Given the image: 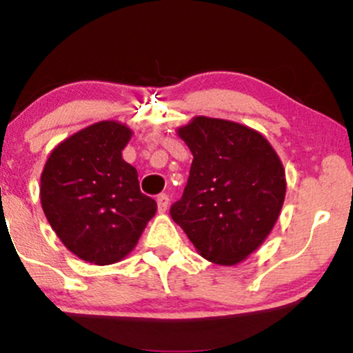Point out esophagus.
Segmentation results:
<instances>
[{"mask_svg": "<svg viewBox=\"0 0 353 353\" xmlns=\"http://www.w3.org/2000/svg\"><path fill=\"white\" fill-rule=\"evenodd\" d=\"M157 206H159V212L160 213H165L167 212V206H169V196L167 194H159L157 196Z\"/></svg>", "mask_w": 353, "mask_h": 353, "instance_id": "34e87169", "label": "esophagus"}]
</instances>
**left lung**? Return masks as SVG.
Masks as SVG:
<instances>
[{
    "instance_id": "1",
    "label": "left lung",
    "mask_w": 353,
    "mask_h": 353,
    "mask_svg": "<svg viewBox=\"0 0 353 353\" xmlns=\"http://www.w3.org/2000/svg\"><path fill=\"white\" fill-rule=\"evenodd\" d=\"M176 131L193 163L170 216L203 258L237 265L279 220L287 193L282 160L259 131L234 121L194 116Z\"/></svg>"
}]
</instances>
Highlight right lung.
<instances>
[{"label":"right lung","mask_w":353,"mask_h":353,"mask_svg":"<svg viewBox=\"0 0 353 353\" xmlns=\"http://www.w3.org/2000/svg\"><path fill=\"white\" fill-rule=\"evenodd\" d=\"M133 131L99 121L56 145L41 174V205L66 249L92 265L126 258L157 212L123 159Z\"/></svg>","instance_id":"1"}]
</instances>
